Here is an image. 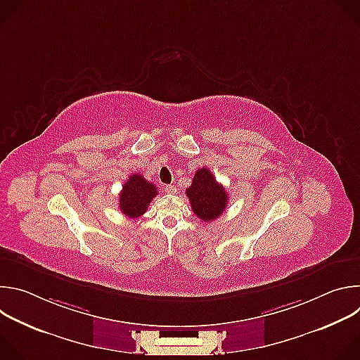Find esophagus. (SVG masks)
Returning a JSON list of instances; mask_svg holds the SVG:
<instances>
[{
	"mask_svg": "<svg viewBox=\"0 0 360 360\" xmlns=\"http://www.w3.org/2000/svg\"><path fill=\"white\" fill-rule=\"evenodd\" d=\"M165 192H167V193L174 195V193H176V192H178V188H176L175 185H167V186H165Z\"/></svg>",
	"mask_w": 360,
	"mask_h": 360,
	"instance_id": "1",
	"label": "esophagus"
}]
</instances>
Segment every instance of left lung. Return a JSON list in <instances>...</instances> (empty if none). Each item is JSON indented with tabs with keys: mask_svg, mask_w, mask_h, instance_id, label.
Returning a JSON list of instances; mask_svg holds the SVG:
<instances>
[{
	"mask_svg": "<svg viewBox=\"0 0 360 360\" xmlns=\"http://www.w3.org/2000/svg\"><path fill=\"white\" fill-rule=\"evenodd\" d=\"M193 214L203 222L219 218L228 207L229 196L212 172L202 167L195 172L191 186L186 189Z\"/></svg>",
	"mask_w": 360,
	"mask_h": 360,
	"instance_id": "obj_1",
	"label": "left lung"
}]
</instances>
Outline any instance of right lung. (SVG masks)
Listing matches in <instances>:
<instances>
[{
  "instance_id": "add662e5",
  "label": "right lung",
  "mask_w": 360,
  "mask_h": 360,
  "mask_svg": "<svg viewBox=\"0 0 360 360\" xmlns=\"http://www.w3.org/2000/svg\"><path fill=\"white\" fill-rule=\"evenodd\" d=\"M157 195L155 185L146 181L142 175L134 174L124 184L120 193V210L131 219L139 218L146 212L148 205Z\"/></svg>"
}]
</instances>
